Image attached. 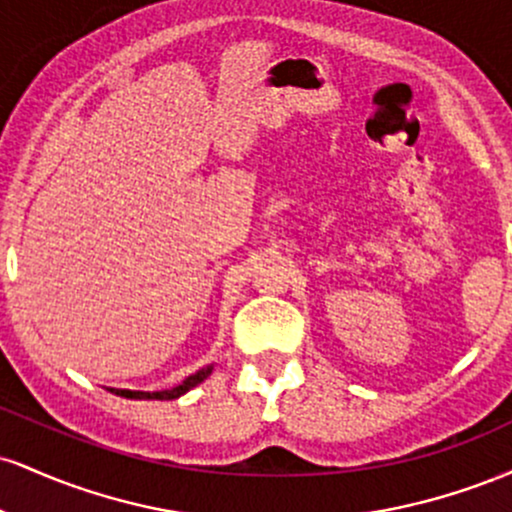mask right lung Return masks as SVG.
Instances as JSON below:
<instances>
[{"mask_svg": "<svg viewBox=\"0 0 512 512\" xmlns=\"http://www.w3.org/2000/svg\"><path fill=\"white\" fill-rule=\"evenodd\" d=\"M211 370L214 366H204L202 370H197L195 375H190V378L182 380L180 385L170 387V390H161V392H139V390H115V387H110V392H115V395L120 397H127V399H178L180 395H185V392H190L192 387H197L202 380H207L211 375Z\"/></svg>", "mask_w": 512, "mask_h": 512, "instance_id": "right-lung-1", "label": "right lung"}]
</instances>
